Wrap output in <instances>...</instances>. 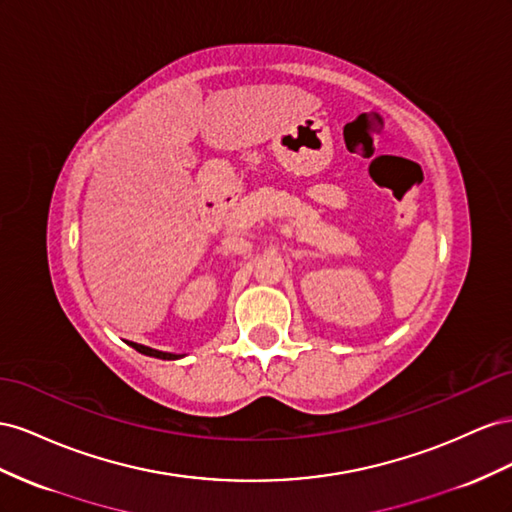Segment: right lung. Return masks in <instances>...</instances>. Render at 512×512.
<instances>
[{
    "mask_svg": "<svg viewBox=\"0 0 512 512\" xmlns=\"http://www.w3.org/2000/svg\"><path fill=\"white\" fill-rule=\"evenodd\" d=\"M133 345L139 354H145V356H152V358H160V360H178L182 358L180 354H169V352H158V349H152V347H145V345H139V343H130Z\"/></svg>",
    "mask_w": 512,
    "mask_h": 512,
    "instance_id": "add662e5",
    "label": "right lung"
}]
</instances>
